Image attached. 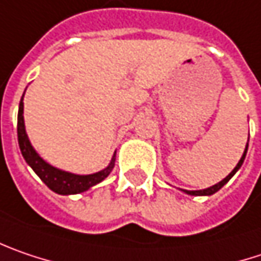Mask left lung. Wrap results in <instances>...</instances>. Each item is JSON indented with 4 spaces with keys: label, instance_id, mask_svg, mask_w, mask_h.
Returning a JSON list of instances; mask_svg holds the SVG:
<instances>
[{
    "label": "left lung",
    "instance_id": "8db88e82",
    "mask_svg": "<svg viewBox=\"0 0 261 261\" xmlns=\"http://www.w3.org/2000/svg\"><path fill=\"white\" fill-rule=\"evenodd\" d=\"M247 150H248V142H247V146H245V150H244V153H242V156H241V160L237 164V167L227 174V176L223 178L222 181H219V183H216V185H213V186H210L207 189H201V191H186V189H181V191L185 192V193H188V195H192V196H210V195H213V193H216V192H219L222 189L223 186L232 178V177L235 176V173H237L238 170L241 168V165L244 164V160H245V155H247Z\"/></svg>",
    "mask_w": 261,
    "mask_h": 261
}]
</instances>
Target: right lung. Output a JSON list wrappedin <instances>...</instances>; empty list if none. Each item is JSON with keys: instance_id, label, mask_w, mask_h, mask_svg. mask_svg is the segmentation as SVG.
I'll use <instances>...</instances> for the list:
<instances>
[{"instance_id": "add662e5", "label": "right lung", "mask_w": 261, "mask_h": 261, "mask_svg": "<svg viewBox=\"0 0 261 261\" xmlns=\"http://www.w3.org/2000/svg\"><path fill=\"white\" fill-rule=\"evenodd\" d=\"M26 91V90H24ZM24 96V93H23ZM23 96L19 103V114H17V139H19V147L23 155L24 161L28 165L37 173V176L56 193L59 195H75L81 192L88 191L90 188L99 185L106 177L111 174V171L115 167V156L114 153L109 165L103 170L93 174H73L69 171H63L60 168H56L51 164L42 160L39 153L31 145L29 137L26 134L24 128V118H23Z\"/></svg>"}]
</instances>
